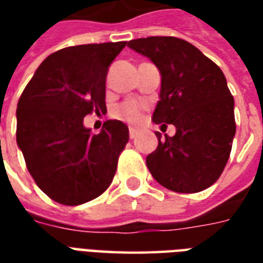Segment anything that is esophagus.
<instances>
[{
	"label": "esophagus",
	"instance_id": "obj_1",
	"mask_svg": "<svg viewBox=\"0 0 263 263\" xmlns=\"http://www.w3.org/2000/svg\"><path fill=\"white\" fill-rule=\"evenodd\" d=\"M137 135H138L137 129H135V128H129V138H131V139H134V138L137 137Z\"/></svg>",
	"mask_w": 263,
	"mask_h": 263
}]
</instances>
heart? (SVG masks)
<instances>
[{
	"label": "heart",
	"instance_id": "b5f03b06",
	"mask_svg": "<svg viewBox=\"0 0 263 263\" xmlns=\"http://www.w3.org/2000/svg\"><path fill=\"white\" fill-rule=\"evenodd\" d=\"M143 111H145V105L142 103H139L137 100H126L112 109V115L115 118L129 122V124H137L142 118Z\"/></svg>",
	"mask_w": 263,
	"mask_h": 263
}]
</instances>
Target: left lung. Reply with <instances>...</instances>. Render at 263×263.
Wrapping results in <instances>:
<instances>
[{"instance_id": "1", "label": "left lung", "mask_w": 263, "mask_h": 263, "mask_svg": "<svg viewBox=\"0 0 263 263\" xmlns=\"http://www.w3.org/2000/svg\"><path fill=\"white\" fill-rule=\"evenodd\" d=\"M128 46L154 62L162 74L152 120L173 124L175 137L146 156L155 180L176 193L214 184L226 167L235 135L234 97L224 73L196 46L175 36L134 39Z\"/></svg>"}]
</instances>
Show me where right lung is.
I'll use <instances>...</instances> for the list:
<instances>
[{"mask_svg":"<svg viewBox=\"0 0 263 263\" xmlns=\"http://www.w3.org/2000/svg\"><path fill=\"white\" fill-rule=\"evenodd\" d=\"M126 42L60 49L37 67L16 108V143L28 171L43 193L65 205L103 194L114 179L128 126L104 122L100 134L83 125L84 117L105 109L109 65Z\"/></svg>","mask_w":263,"mask_h":263,"instance_id":"1","label":"right lung"}]
</instances>
